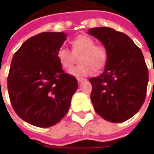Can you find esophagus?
<instances>
[{"mask_svg": "<svg viewBox=\"0 0 154 154\" xmlns=\"http://www.w3.org/2000/svg\"><path fill=\"white\" fill-rule=\"evenodd\" d=\"M77 82H79V83H81V82H84V81H86V79L85 78H81V77H77Z\"/></svg>", "mask_w": 154, "mask_h": 154, "instance_id": "esophagus-1", "label": "esophagus"}]
</instances>
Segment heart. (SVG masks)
<instances>
[{"label":"heart","mask_w":154,"mask_h":154,"mask_svg":"<svg viewBox=\"0 0 154 154\" xmlns=\"http://www.w3.org/2000/svg\"><path fill=\"white\" fill-rule=\"evenodd\" d=\"M72 48L74 54L82 53L80 62L82 64L73 67L69 73L75 77H87L94 73L95 67L100 69L107 59L106 48L96 45V42L88 36L79 35L72 41ZM57 58L64 69L69 70L73 65V54L67 48H60L57 53Z\"/></svg>","instance_id":"heart-1"}]
</instances>
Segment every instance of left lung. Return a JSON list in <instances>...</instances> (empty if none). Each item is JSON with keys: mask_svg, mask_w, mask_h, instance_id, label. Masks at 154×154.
<instances>
[{"mask_svg": "<svg viewBox=\"0 0 154 154\" xmlns=\"http://www.w3.org/2000/svg\"><path fill=\"white\" fill-rule=\"evenodd\" d=\"M88 35L107 51L104 72L91 78V100L95 111L113 123L134 116L145 100L149 72L142 52L128 35L108 27L91 28Z\"/></svg>", "mask_w": 154, "mask_h": 154, "instance_id": "8db88e82", "label": "left lung"}]
</instances>
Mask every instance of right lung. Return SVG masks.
Returning <instances> with one entry per match:
<instances>
[{
  "label": "right lung",
  "instance_id": "add662e5",
  "mask_svg": "<svg viewBox=\"0 0 154 154\" xmlns=\"http://www.w3.org/2000/svg\"><path fill=\"white\" fill-rule=\"evenodd\" d=\"M67 34L44 32L25 41L14 54L7 79L12 107L23 120L48 128L67 113L77 80L65 73L57 53Z\"/></svg>",
  "mask_w": 154,
  "mask_h": 154
}]
</instances>
